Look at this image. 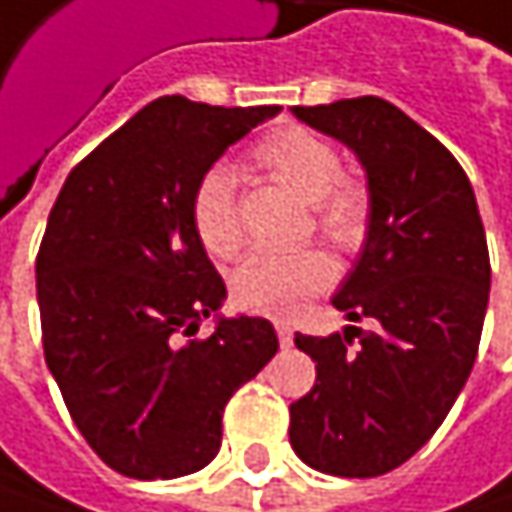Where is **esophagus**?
I'll use <instances>...</instances> for the list:
<instances>
[{
	"label": "esophagus",
	"mask_w": 512,
	"mask_h": 512,
	"mask_svg": "<svg viewBox=\"0 0 512 512\" xmlns=\"http://www.w3.org/2000/svg\"><path fill=\"white\" fill-rule=\"evenodd\" d=\"M272 325H275V334H278V343H281L284 349H290V346H293V328H290V325H287L284 319H275Z\"/></svg>",
	"instance_id": "esophagus-1"
}]
</instances>
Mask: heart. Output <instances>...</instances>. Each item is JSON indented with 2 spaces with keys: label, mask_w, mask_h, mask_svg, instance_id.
Masks as SVG:
<instances>
[{
  "label": "heart",
  "mask_w": 512,
  "mask_h": 512,
  "mask_svg": "<svg viewBox=\"0 0 512 512\" xmlns=\"http://www.w3.org/2000/svg\"><path fill=\"white\" fill-rule=\"evenodd\" d=\"M252 161L287 184L299 199L310 202L313 225L328 243L343 252L363 246L372 213L369 190L363 181L340 172V152L334 143L307 128L287 125L257 143ZM190 219L202 249L213 260H234L243 252L246 231L228 169L216 166L205 172L193 193ZM334 275V260L319 249H304L296 255H257L234 272L231 296L252 313L290 316L316 293L328 290Z\"/></svg>",
  "instance_id": "1"
}]
</instances>
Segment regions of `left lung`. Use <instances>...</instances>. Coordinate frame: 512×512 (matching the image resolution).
Listing matches in <instances>:
<instances>
[{
    "label": "left lung",
    "mask_w": 512,
    "mask_h": 512,
    "mask_svg": "<svg viewBox=\"0 0 512 512\" xmlns=\"http://www.w3.org/2000/svg\"><path fill=\"white\" fill-rule=\"evenodd\" d=\"M293 114L346 143L366 169L369 234L331 302L378 328L296 334L316 384L290 404V445L316 472L378 478L434 437L475 366L487 234L463 166L395 105L357 96Z\"/></svg>",
    "instance_id": "obj_1"
}]
</instances>
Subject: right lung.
Masks as SVG:
<instances>
[{
	"label": "right lung",
	"instance_id": "right-lung-1",
	"mask_svg": "<svg viewBox=\"0 0 512 512\" xmlns=\"http://www.w3.org/2000/svg\"><path fill=\"white\" fill-rule=\"evenodd\" d=\"M278 111L161 96L72 169L49 213L34 266L46 366L81 437L125 478L205 469L228 398L278 351L260 316L196 337L225 284L190 219L205 172Z\"/></svg>",
	"mask_w": 512,
	"mask_h": 512
}]
</instances>
